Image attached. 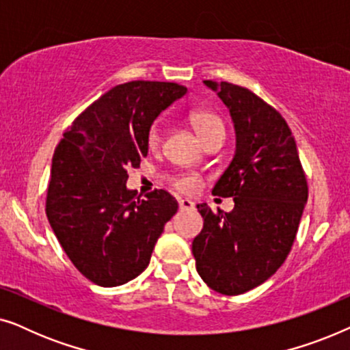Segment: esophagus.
Listing matches in <instances>:
<instances>
[{"instance_id": "obj_1", "label": "esophagus", "mask_w": 350, "mask_h": 350, "mask_svg": "<svg viewBox=\"0 0 350 350\" xmlns=\"http://www.w3.org/2000/svg\"><path fill=\"white\" fill-rule=\"evenodd\" d=\"M178 205H180V210L194 208V202H193V200H189V199H180Z\"/></svg>"}]
</instances>
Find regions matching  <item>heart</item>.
<instances>
[{"label":"heart","instance_id":"1","mask_svg":"<svg viewBox=\"0 0 350 350\" xmlns=\"http://www.w3.org/2000/svg\"><path fill=\"white\" fill-rule=\"evenodd\" d=\"M191 124H193L196 132L199 133V137L202 138L204 142L210 140L213 137H223L224 138V122L219 114L213 113V111H194L191 113ZM161 124L159 122H152L150 129H148L146 133V143L148 146L154 148L159 146L161 143ZM172 183L181 193H194V191L199 189L200 186V178L199 175L196 174H181L176 175Z\"/></svg>","mask_w":350,"mask_h":350}]
</instances>
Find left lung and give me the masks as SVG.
<instances>
[{"mask_svg": "<svg viewBox=\"0 0 350 350\" xmlns=\"http://www.w3.org/2000/svg\"><path fill=\"white\" fill-rule=\"evenodd\" d=\"M204 83L218 90L236 127V154L212 191L232 198L234 210L198 205L204 229L193 241V255L205 284L234 296L261 285L284 265L309 188L282 114L241 85Z\"/></svg>", "mask_w": 350, "mask_h": 350, "instance_id": "left-lung-1", "label": "left lung"}]
</instances>
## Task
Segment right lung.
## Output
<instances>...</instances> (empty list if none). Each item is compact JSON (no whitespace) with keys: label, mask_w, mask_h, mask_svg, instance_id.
Here are the masks:
<instances>
[{"label":"right lung","mask_w":350,"mask_h":350,"mask_svg":"<svg viewBox=\"0 0 350 350\" xmlns=\"http://www.w3.org/2000/svg\"><path fill=\"white\" fill-rule=\"evenodd\" d=\"M185 85L131 81L109 89L66 129L52 157L46 215L76 269L100 286L140 275L165 223L178 210L174 196L129 191V167L148 154L146 133Z\"/></svg>","instance_id":"1"}]
</instances>
